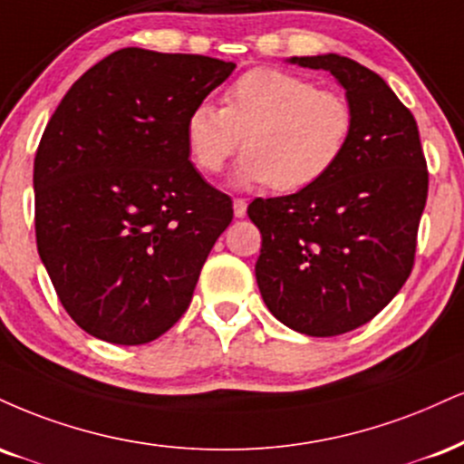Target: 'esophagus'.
<instances>
[{"label":"esophagus","instance_id":"34e87169","mask_svg":"<svg viewBox=\"0 0 464 464\" xmlns=\"http://www.w3.org/2000/svg\"><path fill=\"white\" fill-rule=\"evenodd\" d=\"M246 208H248L246 198H236V200H233V211H236V218L246 216Z\"/></svg>","mask_w":464,"mask_h":464}]
</instances>
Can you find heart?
Listing matches in <instances>:
<instances>
[{"label":"heart","instance_id":"b5f03b06","mask_svg":"<svg viewBox=\"0 0 464 464\" xmlns=\"http://www.w3.org/2000/svg\"><path fill=\"white\" fill-rule=\"evenodd\" d=\"M354 133V110L337 91L278 69H253L227 88L220 105L189 110L186 144L203 175H218L239 149L236 186L281 192L315 186L342 161Z\"/></svg>","mask_w":464,"mask_h":464}]
</instances>
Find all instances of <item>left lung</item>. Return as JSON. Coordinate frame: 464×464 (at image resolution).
Here are the masks:
<instances>
[{
  "label": "left lung",
  "instance_id": "left-lung-1",
  "mask_svg": "<svg viewBox=\"0 0 464 464\" xmlns=\"http://www.w3.org/2000/svg\"><path fill=\"white\" fill-rule=\"evenodd\" d=\"M289 63L331 71L354 110L350 147L315 186L255 198V276L278 322L334 337L376 317L415 266L428 166L415 116L381 75L337 53Z\"/></svg>",
  "mask_w": 464,
  "mask_h": 464
}]
</instances>
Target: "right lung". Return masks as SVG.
<instances>
[{"instance_id": "1", "label": "right lung", "mask_w": 464, "mask_h": 464, "mask_svg": "<svg viewBox=\"0 0 464 464\" xmlns=\"http://www.w3.org/2000/svg\"><path fill=\"white\" fill-rule=\"evenodd\" d=\"M236 64L127 47L71 86L34 158L36 246L77 326L119 345L186 314L233 200L189 161L186 119Z\"/></svg>"}]
</instances>
